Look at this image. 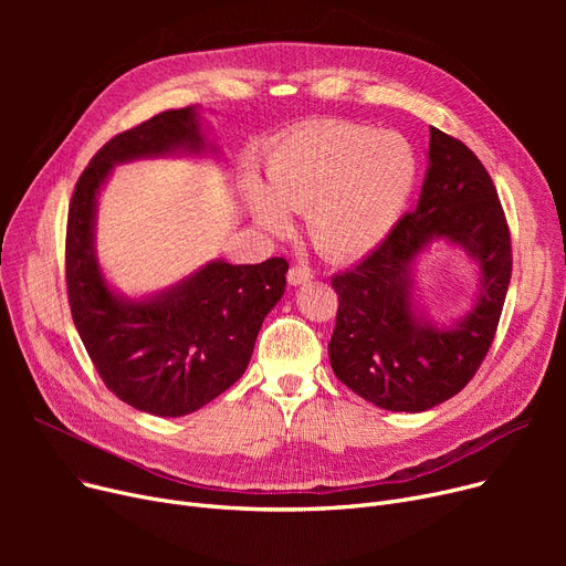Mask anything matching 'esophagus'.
<instances>
[{
	"label": "esophagus",
	"mask_w": 566,
	"mask_h": 566,
	"mask_svg": "<svg viewBox=\"0 0 566 566\" xmlns=\"http://www.w3.org/2000/svg\"><path fill=\"white\" fill-rule=\"evenodd\" d=\"M312 277H314V273L310 271L307 265H293L291 271H289V275H286V280H289L291 286H301V284L310 282Z\"/></svg>",
	"instance_id": "1"
}]
</instances>
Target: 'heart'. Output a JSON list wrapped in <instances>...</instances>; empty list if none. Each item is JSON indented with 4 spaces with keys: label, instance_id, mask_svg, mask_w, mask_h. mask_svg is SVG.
<instances>
[{
    "label": "heart",
    "instance_id": "b5f03b06",
    "mask_svg": "<svg viewBox=\"0 0 566 566\" xmlns=\"http://www.w3.org/2000/svg\"><path fill=\"white\" fill-rule=\"evenodd\" d=\"M420 163L399 133L350 122H314L282 135L265 160L268 186L248 178L254 222L289 235L291 213H307L314 250L355 261L390 235L418 184Z\"/></svg>",
    "mask_w": 566,
    "mask_h": 566
}]
</instances>
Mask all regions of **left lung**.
I'll use <instances>...</instances> for the list:
<instances>
[{
    "instance_id": "8db88e82",
    "label": "left lung",
    "mask_w": 566,
    "mask_h": 566,
    "mask_svg": "<svg viewBox=\"0 0 566 566\" xmlns=\"http://www.w3.org/2000/svg\"><path fill=\"white\" fill-rule=\"evenodd\" d=\"M415 211L350 271L335 275V376L369 403L422 412L459 395L495 337L512 280V243L489 171L470 148L431 128ZM459 247L479 268L473 305L438 324L417 307L413 273L431 244Z\"/></svg>"
}]
</instances>
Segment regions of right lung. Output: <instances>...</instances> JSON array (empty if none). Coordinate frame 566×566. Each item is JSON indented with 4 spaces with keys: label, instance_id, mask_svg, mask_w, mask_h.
Wrapping results in <instances>:
<instances>
[{
    "label": "right lung",
    "instance_id": "right-lung-1",
    "mask_svg": "<svg viewBox=\"0 0 566 566\" xmlns=\"http://www.w3.org/2000/svg\"><path fill=\"white\" fill-rule=\"evenodd\" d=\"M197 105L167 109L109 139L82 171L69 208L66 280L75 328L107 388L128 406L181 418L220 397L250 365L261 323L286 286L280 256L206 261L160 291L130 298L103 273L98 197L116 165L190 156L220 160Z\"/></svg>",
    "mask_w": 566,
    "mask_h": 566
}]
</instances>
